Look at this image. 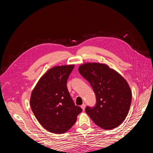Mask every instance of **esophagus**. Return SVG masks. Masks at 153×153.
Returning a JSON list of instances; mask_svg holds the SVG:
<instances>
[{"instance_id":"1","label":"esophagus","mask_w":153,"mask_h":153,"mask_svg":"<svg viewBox=\"0 0 153 153\" xmlns=\"http://www.w3.org/2000/svg\"><path fill=\"white\" fill-rule=\"evenodd\" d=\"M81 108H82L83 110H85V103L82 104V105H81Z\"/></svg>"}]
</instances>
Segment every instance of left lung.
Returning a JSON list of instances; mask_svg holds the SVG:
<instances>
[{"instance_id":"8db88e82","label":"left lung","mask_w":153,"mask_h":153,"mask_svg":"<svg viewBox=\"0 0 153 153\" xmlns=\"http://www.w3.org/2000/svg\"><path fill=\"white\" fill-rule=\"evenodd\" d=\"M78 71L96 94L95 106H87L86 113L101 128L112 129L119 126L127 116L132 99L126 80L105 64L85 63Z\"/></svg>"}]
</instances>
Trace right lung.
<instances>
[{"instance_id":"obj_1","label":"right lung","mask_w":153,"mask_h":153,"mask_svg":"<svg viewBox=\"0 0 153 153\" xmlns=\"http://www.w3.org/2000/svg\"><path fill=\"white\" fill-rule=\"evenodd\" d=\"M74 67L71 64L48 69L32 91V112L41 126L53 133L68 131L82 111L74 103L67 88V80Z\"/></svg>"}]
</instances>
